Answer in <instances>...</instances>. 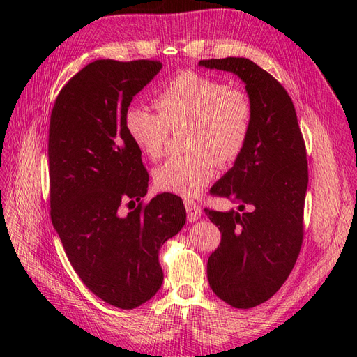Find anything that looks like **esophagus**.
I'll list each match as a JSON object with an SVG mask.
<instances>
[{
    "label": "esophagus",
    "instance_id": "1",
    "mask_svg": "<svg viewBox=\"0 0 357 357\" xmlns=\"http://www.w3.org/2000/svg\"><path fill=\"white\" fill-rule=\"evenodd\" d=\"M185 207H186V211H188V219H189V222H195V220H198V219L201 218L202 210H201V207H199V205H198L195 201L186 199V201H185Z\"/></svg>",
    "mask_w": 357,
    "mask_h": 357
}]
</instances>
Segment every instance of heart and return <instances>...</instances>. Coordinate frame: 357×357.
Returning <instances> with one entry per match:
<instances>
[{
	"label": "heart",
	"instance_id": "obj_1",
	"mask_svg": "<svg viewBox=\"0 0 357 357\" xmlns=\"http://www.w3.org/2000/svg\"><path fill=\"white\" fill-rule=\"evenodd\" d=\"M155 105L158 113L142 104L125 112V129L135 147L158 159L169 129L188 125L186 155L165 160L153 169L155 186L178 197H197L208 185L220 164H231L247 144L253 107L247 93L222 80L199 73L183 71L162 88Z\"/></svg>",
	"mask_w": 357,
	"mask_h": 357
}]
</instances>
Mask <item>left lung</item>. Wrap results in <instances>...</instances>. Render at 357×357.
<instances>
[{
    "label": "left lung",
    "instance_id": "8db88e82",
    "mask_svg": "<svg viewBox=\"0 0 357 357\" xmlns=\"http://www.w3.org/2000/svg\"><path fill=\"white\" fill-rule=\"evenodd\" d=\"M235 74L253 107L252 129L234 167L211 193L238 201V211L205 210L222 232L207 264L211 290L235 308L268 301L286 282L304 234L308 165L304 138L289 93L247 58L199 61ZM247 204L250 212L240 213Z\"/></svg>",
    "mask_w": 357,
    "mask_h": 357
}]
</instances>
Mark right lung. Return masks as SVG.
<instances>
[{
    "label": "right lung",
    "mask_w": 357,
    "mask_h": 357,
    "mask_svg": "<svg viewBox=\"0 0 357 357\" xmlns=\"http://www.w3.org/2000/svg\"><path fill=\"white\" fill-rule=\"evenodd\" d=\"M162 70L156 61L91 62L63 86L49 129L50 214L82 282L107 304L137 308L164 282L159 248L186 223L181 198L146 197L149 174L128 137L125 112Z\"/></svg>",
    "instance_id": "add662e5"
}]
</instances>
